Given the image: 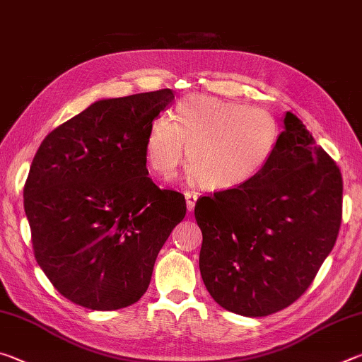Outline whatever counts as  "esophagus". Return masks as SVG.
Returning a JSON list of instances; mask_svg holds the SVG:
<instances>
[{
  "mask_svg": "<svg viewBox=\"0 0 362 362\" xmlns=\"http://www.w3.org/2000/svg\"><path fill=\"white\" fill-rule=\"evenodd\" d=\"M185 199H187V209L192 212L194 209V204H196V199H198V194L193 193V192H187L185 193Z\"/></svg>",
  "mask_w": 362,
  "mask_h": 362,
  "instance_id": "obj_1",
  "label": "esophagus"
}]
</instances>
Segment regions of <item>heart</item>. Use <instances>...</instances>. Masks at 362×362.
Segmentation results:
<instances>
[{"label": "heart", "mask_w": 362, "mask_h": 362, "mask_svg": "<svg viewBox=\"0 0 362 362\" xmlns=\"http://www.w3.org/2000/svg\"><path fill=\"white\" fill-rule=\"evenodd\" d=\"M278 139V119L267 108L196 94L177 103L173 119L150 122L145 153L164 180L173 179L188 153L194 180L209 189H233L265 169Z\"/></svg>", "instance_id": "b5f03b06"}]
</instances>
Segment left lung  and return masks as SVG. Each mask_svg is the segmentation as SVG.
<instances>
[{"label": "left lung", "mask_w": 362, "mask_h": 362, "mask_svg": "<svg viewBox=\"0 0 362 362\" xmlns=\"http://www.w3.org/2000/svg\"><path fill=\"white\" fill-rule=\"evenodd\" d=\"M341 194L339 166L287 112L276 148L254 180L196 201L199 269L212 298L260 317L302 297L339 236Z\"/></svg>", "instance_id": "1"}]
</instances>
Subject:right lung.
Returning <instances> with one entry per match:
<instances>
[{"label": "right lung", "mask_w": 362, "mask_h": 362, "mask_svg": "<svg viewBox=\"0 0 362 362\" xmlns=\"http://www.w3.org/2000/svg\"><path fill=\"white\" fill-rule=\"evenodd\" d=\"M170 89L93 103L49 132L23 187L35 259L65 298L97 311L136 303L185 196L148 177L150 122Z\"/></svg>", "instance_id": "obj_1"}]
</instances>
